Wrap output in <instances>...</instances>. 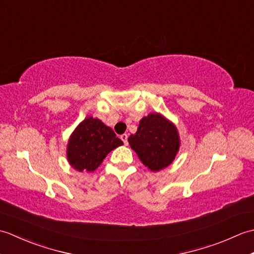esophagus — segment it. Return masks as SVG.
Segmentation results:
<instances>
[{
	"label": "esophagus",
	"instance_id": "34e87169",
	"mask_svg": "<svg viewBox=\"0 0 254 254\" xmlns=\"http://www.w3.org/2000/svg\"><path fill=\"white\" fill-rule=\"evenodd\" d=\"M120 137H121V139L123 141V143L126 144V145H127V134H122Z\"/></svg>",
	"mask_w": 254,
	"mask_h": 254
}]
</instances>
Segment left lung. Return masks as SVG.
Wrapping results in <instances>:
<instances>
[{"mask_svg":"<svg viewBox=\"0 0 254 254\" xmlns=\"http://www.w3.org/2000/svg\"><path fill=\"white\" fill-rule=\"evenodd\" d=\"M127 141L142 163L152 171L169 166L179 149L176 127L158 113L143 118L137 132L131 134Z\"/></svg>","mask_w":254,"mask_h":254,"instance_id":"1","label":"left lung"}]
</instances>
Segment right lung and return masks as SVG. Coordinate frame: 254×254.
<instances>
[{
  "mask_svg": "<svg viewBox=\"0 0 254 254\" xmlns=\"http://www.w3.org/2000/svg\"><path fill=\"white\" fill-rule=\"evenodd\" d=\"M123 142L112 128L99 119L86 118L74 131L67 144V159L78 171L91 172L98 168L112 149Z\"/></svg>",
  "mask_w": 254,
  "mask_h": 254,
  "instance_id": "obj_1",
  "label": "right lung"
}]
</instances>
